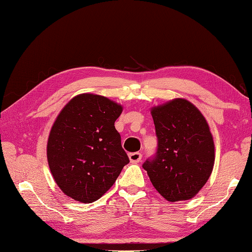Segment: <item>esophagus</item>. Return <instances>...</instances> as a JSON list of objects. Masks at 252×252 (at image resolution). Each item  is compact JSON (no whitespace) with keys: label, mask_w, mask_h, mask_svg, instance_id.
Returning a JSON list of instances; mask_svg holds the SVG:
<instances>
[{"label":"esophagus","mask_w":252,"mask_h":252,"mask_svg":"<svg viewBox=\"0 0 252 252\" xmlns=\"http://www.w3.org/2000/svg\"><path fill=\"white\" fill-rule=\"evenodd\" d=\"M129 159H130V162L131 163H137L140 162L141 158H142V154H141L140 152H134V153H130L129 155Z\"/></svg>","instance_id":"34e87169"}]
</instances>
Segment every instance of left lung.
I'll use <instances>...</instances> for the list:
<instances>
[{
	"label": "left lung",
	"mask_w": 252,
	"mask_h": 252,
	"mask_svg": "<svg viewBox=\"0 0 252 252\" xmlns=\"http://www.w3.org/2000/svg\"><path fill=\"white\" fill-rule=\"evenodd\" d=\"M152 116L157 151L142 167L164 199H191L205 185L214 167V141L206 120L182 98L153 108Z\"/></svg>",
	"instance_id": "1"
}]
</instances>
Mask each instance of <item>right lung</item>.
Segmentation results:
<instances>
[{"label": "right lung", "mask_w": 252, "mask_h": 252, "mask_svg": "<svg viewBox=\"0 0 252 252\" xmlns=\"http://www.w3.org/2000/svg\"><path fill=\"white\" fill-rule=\"evenodd\" d=\"M122 110L103 96L81 94L55 120L47 145L49 167L73 200L92 203L101 198L129 162L114 126Z\"/></svg>", "instance_id": "add662e5"}]
</instances>
